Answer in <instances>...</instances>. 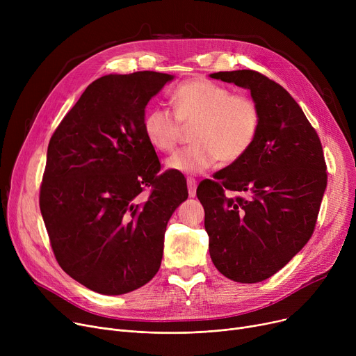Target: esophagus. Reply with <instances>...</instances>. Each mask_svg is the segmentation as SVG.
Segmentation results:
<instances>
[{"label":"esophagus","instance_id":"34e87169","mask_svg":"<svg viewBox=\"0 0 356 356\" xmlns=\"http://www.w3.org/2000/svg\"><path fill=\"white\" fill-rule=\"evenodd\" d=\"M188 191H189V196L195 197L196 196V188H197V181L193 177H188Z\"/></svg>","mask_w":356,"mask_h":356}]
</instances>
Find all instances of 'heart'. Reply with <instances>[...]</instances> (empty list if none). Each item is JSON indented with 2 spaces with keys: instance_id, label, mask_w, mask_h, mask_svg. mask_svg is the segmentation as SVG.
Instances as JSON below:
<instances>
[{
  "instance_id": "b5f03b06",
  "label": "heart",
  "mask_w": 356,
  "mask_h": 356,
  "mask_svg": "<svg viewBox=\"0 0 356 356\" xmlns=\"http://www.w3.org/2000/svg\"><path fill=\"white\" fill-rule=\"evenodd\" d=\"M175 112L164 106L149 108L143 120L144 134L156 149L168 153L177 145L183 125H195V145L168 157V170L200 175L219 160L231 164L252 147L261 124L259 108L245 95L208 79L180 83L172 95Z\"/></svg>"
}]
</instances>
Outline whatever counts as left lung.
<instances>
[{
	"label": "left lung",
	"mask_w": 356,
	"mask_h": 356,
	"mask_svg": "<svg viewBox=\"0 0 356 356\" xmlns=\"http://www.w3.org/2000/svg\"><path fill=\"white\" fill-rule=\"evenodd\" d=\"M209 76L248 89L261 114L248 153L196 191L209 254L229 280L259 283L282 270L314 231L327 183L323 149L305 112L283 86L255 70ZM225 188L250 191V197L228 200Z\"/></svg>",
	"instance_id": "8db88e82"
}]
</instances>
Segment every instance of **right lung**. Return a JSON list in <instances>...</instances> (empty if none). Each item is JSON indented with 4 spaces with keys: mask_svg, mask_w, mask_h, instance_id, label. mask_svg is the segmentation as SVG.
Segmentation results:
<instances>
[{
    "mask_svg": "<svg viewBox=\"0 0 356 356\" xmlns=\"http://www.w3.org/2000/svg\"><path fill=\"white\" fill-rule=\"evenodd\" d=\"M175 79L160 72L105 74L67 112L47 147L40 211L62 270L92 291L118 296L152 280L186 180L159 175L145 106ZM152 187L144 201L138 195Z\"/></svg>",
    "mask_w": 356,
    "mask_h": 356,
    "instance_id": "1",
    "label": "right lung"
}]
</instances>
